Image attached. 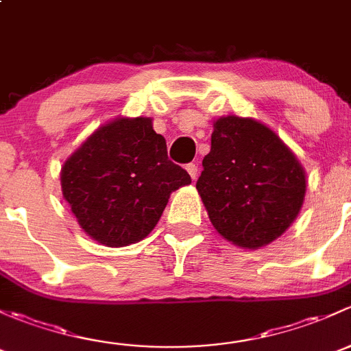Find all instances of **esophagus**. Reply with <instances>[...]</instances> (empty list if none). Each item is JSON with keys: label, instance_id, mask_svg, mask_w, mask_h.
I'll return each mask as SVG.
<instances>
[{"label": "esophagus", "instance_id": "1", "mask_svg": "<svg viewBox=\"0 0 351 351\" xmlns=\"http://www.w3.org/2000/svg\"><path fill=\"white\" fill-rule=\"evenodd\" d=\"M186 171L189 172V176H191V179L193 180H196V177H197V165L196 164H187L186 165Z\"/></svg>", "mask_w": 351, "mask_h": 351}]
</instances>
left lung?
<instances>
[{
    "instance_id": "obj_1",
    "label": "left lung",
    "mask_w": 351,
    "mask_h": 351,
    "mask_svg": "<svg viewBox=\"0 0 351 351\" xmlns=\"http://www.w3.org/2000/svg\"><path fill=\"white\" fill-rule=\"evenodd\" d=\"M196 189L216 231L233 245L260 248L294 223L306 172L291 149L252 118L230 114L213 125Z\"/></svg>"
}]
</instances>
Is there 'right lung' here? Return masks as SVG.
Returning <instances> with one entry per match:
<instances>
[{
  "instance_id": "1",
  "label": "right lung",
  "mask_w": 351,
  "mask_h": 351,
  "mask_svg": "<svg viewBox=\"0 0 351 351\" xmlns=\"http://www.w3.org/2000/svg\"><path fill=\"white\" fill-rule=\"evenodd\" d=\"M60 184L86 234L126 247L155 228L171 194L191 184V176L169 160L150 118H117L64 162Z\"/></svg>"
}]
</instances>
